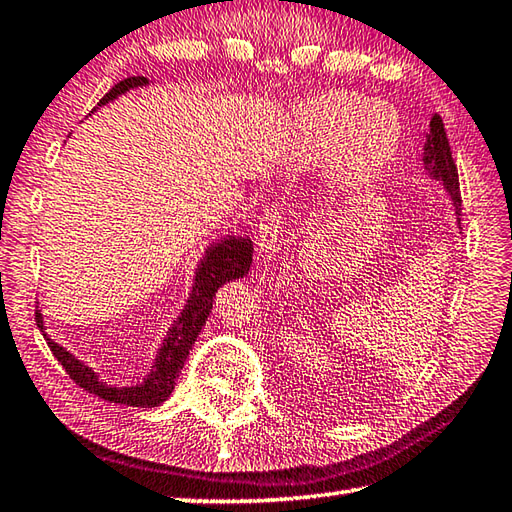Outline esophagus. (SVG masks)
Masks as SVG:
<instances>
[{"instance_id":"1","label":"esophagus","mask_w":512,"mask_h":512,"mask_svg":"<svg viewBox=\"0 0 512 512\" xmlns=\"http://www.w3.org/2000/svg\"><path fill=\"white\" fill-rule=\"evenodd\" d=\"M260 238H258V249L260 254L272 256L274 252L281 249V231H283V216L281 209H267L263 216H260Z\"/></svg>"}]
</instances>
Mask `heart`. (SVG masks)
<instances>
[{
	"mask_svg": "<svg viewBox=\"0 0 512 512\" xmlns=\"http://www.w3.org/2000/svg\"><path fill=\"white\" fill-rule=\"evenodd\" d=\"M403 144L399 113L372 104L359 93H327L307 102L296 115L289 160L296 167L330 162L332 194H354L390 169Z\"/></svg>",
	"mask_w": 512,
	"mask_h": 512,
	"instance_id": "b5f03b06",
	"label": "heart"
}]
</instances>
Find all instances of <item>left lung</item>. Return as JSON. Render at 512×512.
Returning <instances> with one entry per match:
<instances>
[{
  "mask_svg": "<svg viewBox=\"0 0 512 512\" xmlns=\"http://www.w3.org/2000/svg\"><path fill=\"white\" fill-rule=\"evenodd\" d=\"M423 162H426V169L432 178L443 180L448 194L455 202L459 223H461V194H459V173L457 165L452 160V151L448 144L446 129H443V122L439 115H432L430 120V133H428V142L423 147Z\"/></svg>",
  "mask_w": 512,
  "mask_h": 512,
  "instance_id": "obj_1",
  "label": "left lung"
}]
</instances>
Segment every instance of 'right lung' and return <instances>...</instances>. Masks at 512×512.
Returning a JSON list of instances; mask_svg holds the SVG:
<instances>
[{"label":"right lung","instance_id":"add662e5","mask_svg":"<svg viewBox=\"0 0 512 512\" xmlns=\"http://www.w3.org/2000/svg\"><path fill=\"white\" fill-rule=\"evenodd\" d=\"M144 84H149L147 77L142 75L127 77V80L115 84L113 89L98 102V106L111 102L124 91L133 89V86H144ZM252 252H254L252 240L234 238V236L220 240V243L211 245L207 249L205 258H202L198 265L196 283H194V289H191V296L185 305V310H182L180 318L169 330L165 343H162L151 374L142 383L133 385V388H109V385L98 379V374H95L89 365L77 361L73 354H69L64 347L48 339L46 334L44 339L48 347H51L55 359L62 363L66 374H69L80 388L98 394V397L104 401L122 403V406L156 408L173 392V385H176L182 365L187 361L191 345L196 343L198 332L202 330V325H205L207 316L211 312V305H214V296L218 292V287L225 285L227 281H234V278H243L249 272V265H252ZM35 321H37V327L44 330L40 310H35Z\"/></svg>","mask_w":512,"mask_h":512}]
</instances>
